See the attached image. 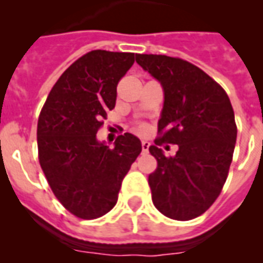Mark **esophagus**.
Masks as SVG:
<instances>
[{"instance_id":"34e87169","label":"esophagus","mask_w":263,"mask_h":263,"mask_svg":"<svg viewBox=\"0 0 263 263\" xmlns=\"http://www.w3.org/2000/svg\"><path fill=\"white\" fill-rule=\"evenodd\" d=\"M148 147H150V143H148L147 140H143V142H142V152L147 153Z\"/></svg>"}]
</instances>
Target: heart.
<instances>
[{
  "label": "heart",
  "instance_id": "1",
  "mask_svg": "<svg viewBox=\"0 0 263 263\" xmlns=\"http://www.w3.org/2000/svg\"><path fill=\"white\" fill-rule=\"evenodd\" d=\"M143 129V127H138V131H142Z\"/></svg>",
  "mask_w": 263,
  "mask_h": 263
}]
</instances>
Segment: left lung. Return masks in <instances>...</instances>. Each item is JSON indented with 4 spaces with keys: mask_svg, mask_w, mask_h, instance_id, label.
Masks as SVG:
<instances>
[{
    "mask_svg": "<svg viewBox=\"0 0 263 263\" xmlns=\"http://www.w3.org/2000/svg\"><path fill=\"white\" fill-rule=\"evenodd\" d=\"M136 63L164 88L156 146L157 169L148 175L153 203L164 216L188 221L203 214L221 194L236 143L235 113L225 90L194 64L177 57L138 54ZM177 144L175 157L158 145Z\"/></svg>",
    "mask_w": 263,
    "mask_h": 263,
    "instance_id": "obj_1",
    "label": "left lung"
}]
</instances>
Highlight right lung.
Segmentation results:
<instances>
[{"label": "right lung", "mask_w": 263, "mask_h": 263, "mask_svg": "<svg viewBox=\"0 0 263 263\" xmlns=\"http://www.w3.org/2000/svg\"><path fill=\"white\" fill-rule=\"evenodd\" d=\"M135 59V53L88 51L60 76L39 115L41 168L60 203L83 220L115 208L121 181L142 152L140 140L128 132L111 148L97 140L116 105L117 84Z\"/></svg>", "instance_id": "add662e5"}]
</instances>
